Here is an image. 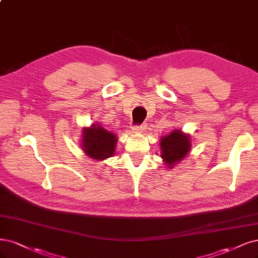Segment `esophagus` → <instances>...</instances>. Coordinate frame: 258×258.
I'll return each instance as SVG.
<instances>
[{"mask_svg": "<svg viewBox=\"0 0 258 258\" xmlns=\"http://www.w3.org/2000/svg\"><path fill=\"white\" fill-rule=\"evenodd\" d=\"M145 129H146V126L142 125V126H137L133 130H135L136 132H143V131H145Z\"/></svg>", "mask_w": 258, "mask_h": 258, "instance_id": "esophagus-1", "label": "esophagus"}]
</instances>
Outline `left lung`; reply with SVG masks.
<instances>
[{"instance_id":"8db88e82","label":"left lung","mask_w":258,"mask_h":258,"mask_svg":"<svg viewBox=\"0 0 258 258\" xmlns=\"http://www.w3.org/2000/svg\"><path fill=\"white\" fill-rule=\"evenodd\" d=\"M191 137L180 129H174L160 140L161 158L167 168H173L184 159L191 150Z\"/></svg>"}]
</instances>
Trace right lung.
<instances>
[{"label":"right lung","mask_w":258,"mask_h":258,"mask_svg":"<svg viewBox=\"0 0 258 258\" xmlns=\"http://www.w3.org/2000/svg\"><path fill=\"white\" fill-rule=\"evenodd\" d=\"M117 141L118 138L113 131L103 128L101 123H92L82 130L81 147L91 159L103 161L114 155Z\"/></svg>","instance_id":"1"}]
</instances>
